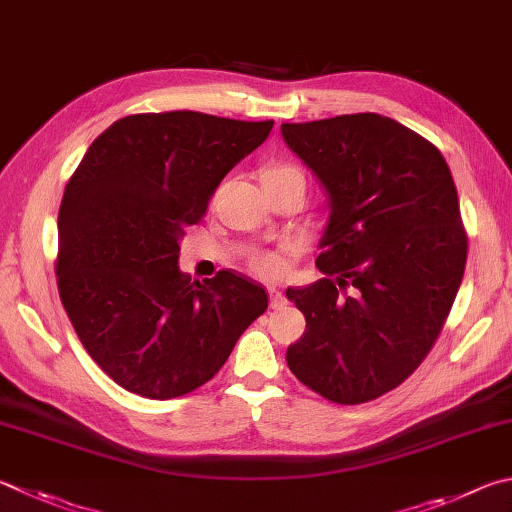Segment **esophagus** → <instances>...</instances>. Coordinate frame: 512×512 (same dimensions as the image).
Here are the masks:
<instances>
[{
	"mask_svg": "<svg viewBox=\"0 0 512 512\" xmlns=\"http://www.w3.org/2000/svg\"><path fill=\"white\" fill-rule=\"evenodd\" d=\"M268 295H271V306H273V309H280V306L286 304V295L282 293V288L268 286Z\"/></svg>",
	"mask_w": 512,
	"mask_h": 512,
	"instance_id": "1",
	"label": "esophagus"
}]
</instances>
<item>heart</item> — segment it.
<instances>
[{
    "label": "heart",
    "mask_w": 512,
    "mask_h": 512,
    "mask_svg": "<svg viewBox=\"0 0 512 512\" xmlns=\"http://www.w3.org/2000/svg\"><path fill=\"white\" fill-rule=\"evenodd\" d=\"M286 179H304L300 167L291 163H273L268 165L262 172V183H280ZM250 271L262 275V277H277L284 271V259L277 253H266V250H259L248 257Z\"/></svg>",
    "instance_id": "1"
}]
</instances>
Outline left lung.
<instances>
[{
    "label": "left lung",
    "instance_id": "left-lung-1",
    "mask_svg": "<svg viewBox=\"0 0 512 512\" xmlns=\"http://www.w3.org/2000/svg\"><path fill=\"white\" fill-rule=\"evenodd\" d=\"M286 145L329 194L322 280L286 288L306 331L288 369L331 403L392 392L432 351L468 259L443 154L396 120L345 114L284 123Z\"/></svg>",
    "mask_w": 512,
    "mask_h": 512
}]
</instances>
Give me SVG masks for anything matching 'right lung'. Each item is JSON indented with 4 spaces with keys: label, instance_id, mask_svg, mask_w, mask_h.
Segmentation results:
<instances>
[{
    "label": "right lung",
    "instance_id": "right-lung-1",
    "mask_svg": "<svg viewBox=\"0 0 512 512\" xmlns=\"http://www.w3.org/2000/svg\"><path fill=\"white\" fill-rule=\"evenodd\" d=\"M271 129L201 111L132 114L71 174L58 215L60 300L82 347L127 392L167 401L206 385L268 309L264 288L235 271L192 282L179 239Z\"/></svg>",
    "mask_w": 512,
    "mask_h": 512
}]
</instances>
